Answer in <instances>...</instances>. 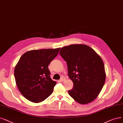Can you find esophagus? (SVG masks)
Instances as JSON below:
<instances>
[{"label":"esophagus","instance_id":"1","mask_svg":"<svg viewBox=\"0 0 123 123\" xmlns=\"http://www.w3.org/2000/svg\"><path fill=\"white\" fill-rule=\"evenodd\" d=\"M65 80H66L65 77H62L61 78V79H60V81H61V82H64L65 81Z\"/></svg>","mask_w":123,"mask_h":123}]
</instances>
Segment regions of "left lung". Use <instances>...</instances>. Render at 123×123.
Instances as JSON below:
<instances>
[{"label": "left lung", "instance_id": "1", "mask_svg": "<svg viewBox=\"0 0 123 123\" xmlns=\"http://www.w3.org/2000/svg\"><path fill=\"white\" fill-rule=\"evenodd\" d=\"M60 54L67 63L68 76L74 84L68 94L81 105L93 101L105 81V65L101 57L92 48L82 44L63 47Z\"/></svg>", "mask_w": 123, "mask_h": 123}]
</instances>
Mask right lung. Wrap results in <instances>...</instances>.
Here are the masks:
<instances>
[{
  "label": "right lung",
  "mask_w": 123,
  "mask_h": 123,
  "mask_svg": "<svg viewBox=\"0 0 123 123\" xmlns=\"http://www.w3.org/2000/svg\"><path fill=\"white\" fill-rule=\"evenodd\" d=\"M60 48L28 51L21 56L14 71L17 86L27 99L43 101L53 91L56 82L50 77L48 66L58 55Z\"/></svg>",
  "instance_id": "1"
}]
</instances>
